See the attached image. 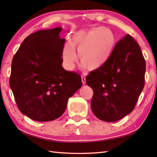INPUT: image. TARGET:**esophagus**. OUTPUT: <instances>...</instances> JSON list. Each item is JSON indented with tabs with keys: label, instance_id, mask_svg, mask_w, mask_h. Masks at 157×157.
Listing matches in <instances>:
<instances>
[{
	"label": "esophagus",
	"instance_id": "esophagus-1",
	"mask_svg": "<svg viewBox=\"0 0 157 157\" xmlns=\"http://www.w3.org/2000/svg\"><path fill=\"white\" fill-rule=\"evenodd\" d=\"M82 82L83 83V84H86V78L84 76L82 75Z\"/></svg>",
	"mask_w": 157,
	"mask_h": 157
}]
</instances>
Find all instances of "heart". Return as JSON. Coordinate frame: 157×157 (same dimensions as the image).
<instances>
[{
	"instance_id": "b5f03b06",
	"label": "heart",
	"mask_w": 157,
	"mask_h": 157,
	"mask_svg": "<svg viewBox=\"0 0 157 157\" xmlns=\"http://www.w3.org/2000/svg\"><path fill=\"white\" fill-rule=\"evenodd\" d=\"M116 44L113 33L102 26L75 33L72 42L66 43L62 53L65 67L71 70L78 59L88 70H96L104 65L111 58Z\"/></svg>"
}]
</instances>
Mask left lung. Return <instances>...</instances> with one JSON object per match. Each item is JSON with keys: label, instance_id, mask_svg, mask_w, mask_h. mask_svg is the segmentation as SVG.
<instances>
[{"label": "left lung", "instance_id": "obj_1", "mask_svg": "<svg viewBox=\"0 0 157 157\" xmlns=\"http://www.w3.org/2000/svg\"><path fill=\"white\" fill-rule=\"evenodd\" d=\"M145 71L140 46L127 34L117 43L107 63L86 76L94 92L91 109L96 117L114 122L131 113L144 88Z\"/></svg>", "mask_w": 157, "mask_h": 157}]
</instances>
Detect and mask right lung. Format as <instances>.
<instances>
[{
    "label": "right lung",
    "mask_w": 157,
    "mask_h": 157,
    "mask_svg": "<svg viewBox=\"0 0 157 157\" xmlns=\"http://www.w3.org/2000/svg\"><path fill=\"white\" fill-rule=\"evenodd\" d=\"M61 28L28 36L13 58L9 84L17 107L37 121H50L64 113L68 99L82 86L81 76L62 67L65 39Z\"/></svg>",
    "instance_id": "add662e5"
}]
</instances>
